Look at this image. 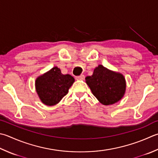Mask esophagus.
Returning <instances> with one entry per match:
<instances>
[{
  "mask_svg": "<svg viewBox=\"0 0 158 158\" xmlns=\"http://www.w3.org/2000/svg\"><path fill=\"white\" fill-rule=\"evenodd\" d=\"M76 79L78 80H85V76L81 75V76H76Z\"/></svg>",
  "mask_w": 158,
  "mask_h": 158,
  "instance_id": "esophagus-1",
  "label": "esophagus"
}]
</instances>
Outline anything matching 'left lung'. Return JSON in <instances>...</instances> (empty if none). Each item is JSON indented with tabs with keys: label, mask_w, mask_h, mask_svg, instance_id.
I'll use <instances>...</instances> for the list:
<instances>
[{
	"label": "left lung",
	"mask_w": 158,
	"mask_h": 158,
	"mask_svg": "<svg viewBox=\"0 0 158 158\" xmlns=\"http://www.w3.org/2000/svg\"><path fill=\"white\" fill-rule=\"evenodd\" d=\"M85 82L92 94L104 105H110L120 101L125 94L126 80L121 73L110 70L99 64Z\"/></svg>",
	"instance_id": "obj_1"
}]
</instances>
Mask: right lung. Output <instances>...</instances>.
<instances>
[{"label": "right lung", "instance_id": "add662e5", "mask_svg": "<svg viewBox=\"0 0 158 158\" xmlns=\"http://www.w3.org/2000/svg\"><path fill=\"white\" fill-rule=\"evenodd\" d=\"M74 82L73 76L69 74L64 75L60 68L53 67L35 79V88L44 105L53 106L66 96Z\"/></svg>", "mask_w": 158, "mask_h": 158}]
</instances>
